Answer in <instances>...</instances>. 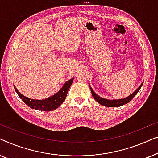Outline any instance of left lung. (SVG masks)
<instances>
[{"label":"left lung","instance_id":"obj_1","mask_svg":"<svg viewBox=\"0 0 158 158\" xmlns=\"http://www.w3.org/2000/svg\"><path fill=\"white\" fill-rule=\"evenodd\" d=\"M142 84H143V83H142L141 85H139V87L138 88L135 92H133L132 94L129 95V96H127V98H122V99H114V100H109V99L103 98L102 97L99 96L98 95H97L96 93L94 91V90L92 89V88L90 87V90H91L92 95L93 96H94V99L98 103H100V104H101L102 106H107V107H118V106H123L124 104H127V103H128L129 101H130L131 99L136 96V94L139 92V89L142 86Z\"/></svg>","mask_w":158,"mask_h":158}]
</instances>
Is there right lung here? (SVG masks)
<instances>
[{"label":"right lung","mask_w":158,"mask_h":158,"mask_svg":"<svg viewBox=\"0 0 158 158\" xmlns=\"http://www.w3.org/2000/svg\"><path fill=\"white\" fill-rule=\"evenodd\" d=\"M73 80H74V77L66 81L61 89L57 93H56L55 94L49 97V98L42 99V100H36V99H32L28 98L27 96H24L17 90L16 86H14L17 94L19 95L20 98L22 99V101L28 106H29L33 109L40 110V111H51L57 109L64 102V100H65L68 90L71 85H72Z\"/></svg>","instance_id":"obj_1"}]
</instances>
